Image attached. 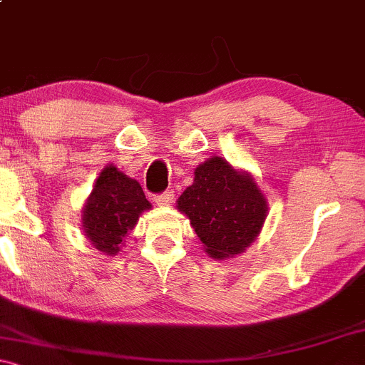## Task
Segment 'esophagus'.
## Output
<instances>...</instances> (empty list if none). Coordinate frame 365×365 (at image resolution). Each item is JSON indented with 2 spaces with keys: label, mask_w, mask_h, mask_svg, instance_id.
<instances>
[{
  "label": "esophagus",
  "mask_w": 365,
  "mask_h": 365,
  "mask_svg": "<svg viewBox=\"0 0 365 365\" xmlns=\"http://www.w3.org/2000/svg\"><path fill=\"white\" fill-rule=\"evenodd\" d=\"M153 200L158 206H170V202L173 200V192H163V194L153 195Z\"/></svg>",
  "instance_id": "esophagus-1"
}]
</instances>
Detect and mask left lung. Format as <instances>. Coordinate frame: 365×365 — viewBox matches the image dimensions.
I'll list each match as a JSON object with an SVG mask.
<instances>
[{
  "label": "left lung",
  "mask_w": 365,
  "mask_h": 365,
  "mask_svg": "<svg viewBox=\"0 0 365 365\" xmlns=\"http://www.w3.org/2000/svg\"><path fill=\"white\" fill-rule=\"evenodd\" d=\"M185 212L211 257L244 252L266 220V199L254 180L238 173L221 158H211L195 170L194 183L180 195Z\"/></svg>",
  "instance_id": "obj_1"
}]
</instances>
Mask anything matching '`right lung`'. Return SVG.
<instances>
[{"mask_svg": "<svg viewBox=\"0 0 365 365\" xmlns=\"http://www.w3.org/2000/svg\"><path fill=\"white\" fill-rule=\"evenodd\" d=\"M150 209L139 182L128 178L116 166H106L96 180L83 207V232L101 252L116 254L139 215Z\"/></svg>", "mask_w": 365, "mask_h": 365, "instance_id": "obj_1", "label": "right lung"}]
</instances>
